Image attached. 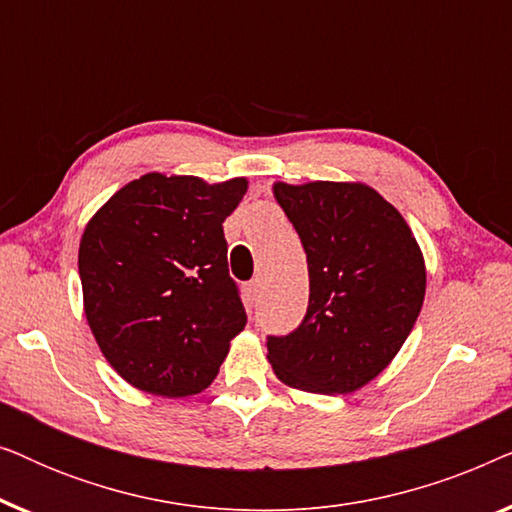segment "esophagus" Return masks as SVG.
I'll return each instance as SVG.
<instances>
[{"mask_svg": "<svg viewBox=\"0 0 512 512\" xmlns=\"http://www.w3.org/2000/svg\"><path fill=\"white\" fill-rule=\"evenodd\" d=\"M261 289H263V284H261V279H251V282L247 284V298L251 300V303H256L258 298H261Z\"/></svg>", "mask_w": 512, "mask_h": 512, "instance_id": "1", "label": "esophagus"}]
</instances>
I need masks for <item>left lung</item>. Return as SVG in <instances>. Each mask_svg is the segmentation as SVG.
<instances>
[{
  "instance_id": "left-lung-1",
  "label": "left lung",
  "mask_w": 512,
  "mask_h": 512,
  "mask_svg": "<svg viewBox=\"0 0 512 512\" xmlns=\"http://www.w3.org/2000/svg\"><path fill=\"white\" fill-rule=\"evenodd\" d=\"M300 235L310 305L296 331L268 338L286 387L352 394L394 361L422 310L426 265L401 212L361 181H275Z\"/></svg>"
}]
</instances>
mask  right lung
<instances>
[{"label": "right lung", "mask_w": 512, "mask_h": 512, "mask_svg": "<svg viewBox=\"0 0 512 512\" xmlns=\"http://www.w3.org/2000/svg\"><path fill=\"white\" fill-rule=\"evenodd\" d=\"M249 181L149 172L93 214L79 244L83 312L125 382L181 398L214 382L247 324L223 221Z\"/></svg>", "instance_id": "1"}]
</instances>
